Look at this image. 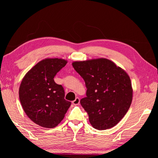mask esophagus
<instances>
[{
	"label": "esophagus",
	"mask_w": 158,
	"mask_h": 158,
	"mask_svg": "<svg viewBox=\"0 0 158 158\" xmlns=\"http://www.w3.org/2000/svg\"><path fill=\"white\" fill-rule=\"evenodd\" d=\"M73 103L74 105H75V106H77V105H79L80 103V98H76L74 101L73 102Z\"/></svg>",
	"instance_id": "1"
}]
</instances>
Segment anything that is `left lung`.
Returning a JSON list of instances; mask_svg holds the SVG:
<instances>
[{
	"label": "left lung",
	"mask_w": 158,
	"mask_h": 158,
	"mask_svg": "<svg viewBox=\"0 0 158 158\" xmlns=\"http://www.w3.org/2000/svg\"><path fill=\"white\" fill-rule=\"evenodd\" d=\"M72 64L87 88L86 97L80 103L88 114L91 125L98 130L115 126L132 103L133 91L128 74L104 58L74 61Z\"/></svg>",
	"instance_id": "1"
}]
</instances>
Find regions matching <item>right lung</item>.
<instances>
[{"instance_id": "right-lung-1", "label": "right lung", "mask_w": 158, "mask_h": 158, "mask_svg": "<svg viewBox=\"0 0 158 158\" xmlns=\"http://www.w3.org/2000/svg\"><path fill=\"white\" fill-rule=\"evenodd\" d=\"M67 63L63 59H45L27 72L19 88L23 111L42 127L52 128L64 118L71 102L64 99V90L55 82L56 73Z\"/></svg>"}]
</instances>
